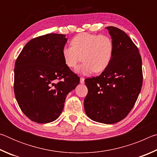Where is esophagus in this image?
Segmentation results:
<instances>
[{"label": "esophagus", "instance_id": "obj_1", "mask_svg": "<svg viewBox=\"0 0 157 157\" xmlns=\"http://www.w3.org/2000/svg\"><path fill=\"white\" fill-rule=\"evenodd\" d=\"M80 83L81 84L84 83V78H80Z\"/></svg>", "mask_w": 157, "mask_h": 157}]
</instances>
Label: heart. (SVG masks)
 <instances>
[{
  "label": "heart",
  "instance_id": "1",
  "mask_svg": "<svg viewBox=\"0 0 157 157\" xmlns=\"http://www.w3.org/2000/svg\"><path fill=\"white\" fill-rule=\"evenodd\" d=\"M71 44L72 46L63 48V59L67 67L75 68L82 57L84 62L76 70L79 74L102 73L113 59L114 44L108 36L83 33L74 36Z\"/></svg>",
  "mask_w": 157,
  "mask_h": 157
}]
</instances>
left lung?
Instances as JSON below:
<instances>
[{
    "instance_id": "obj_1",
    "label": "left lung",
    "mask_w": 157,
    "mask_h": 157,
    "mask_svg": "<svg viewBox=\"0 0 157 157\" xmlns=\"http://www.w3.org/2000/svg\"><path fill=\"white\" fill-rule=\"evenodd\" d=\"M114 44L109 66L98 77L85 79L88 94L84 101L87 116L94 121L113 124L128 115L143 84L142 61L128 35L113 26L105 28Z\"/></svg>"
}]
</instances>
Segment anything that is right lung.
<instances>
[{
  "mask_svg": "<svg viewBox=\"0 0 157 157\" xmlns=\"http://www.w3.org/2000/svg\"><path fill=\"white\" fill-rule=\"evenodd\" d=\"M66 35L47 34L26 44L15 62L14 94L32 121L48 123L59 118L66 98L79 78L66 66L62 49Z\"/></svg>",
  "mask_w": 157,
  "mask_h": 157,
  "instance_id": "1",
  "label": "right lung"
}]
</instances>
